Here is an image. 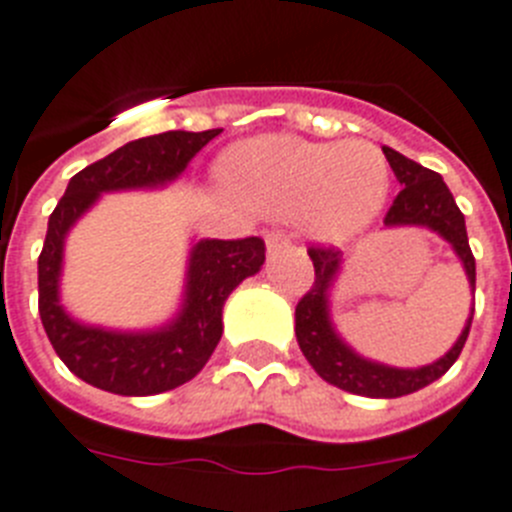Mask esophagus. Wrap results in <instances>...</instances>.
<instances>
[{
    "label": "esophagus",
    "instance_id": "esophagus-1",
    "mask_svg": "<svg viewBox=\"0 0 512 512\" xmlns=\"http://www.w3.org/2000/svg\"><path fill=\"white\" fill-rule=\"evenodd\" d=\"M282 248H290V235L282 233V230H274V233L266 235V251L279 253Z\"/></svg>",
    "mask_w": 512,
    "mask_h": 512
}]
</instances>
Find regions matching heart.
Here are the masks:
<instances>
[{"instance_id": "obj_1", "label": "heart", "mask_w": 512, "mask_h": 512, "mask_svg": "<svg viewBox=\"0 0 512 512\" xmlns=\"http://www.w3.org/2000/svg\"><path fill=\"white\" fill-rule=\"evenodd\" d=\"M222 189L266 217H300L321 243H347L386 204L388 165L373 144L308 142L269 134L240 142L217 163Z\"/></svg>"}]
</instances>
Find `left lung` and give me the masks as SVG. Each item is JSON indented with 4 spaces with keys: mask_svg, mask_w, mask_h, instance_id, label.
Instances as JSON below:
<instances>
[{
    "mask_svg": "<svg viewBox=\"0 0 512 512\" xmlns=\"http://www.w3.org/2000/svg\"><path fill=\"white\" fill-rule=\"evenodd\" d=\"M388 165H391L396 181L404 186L399 196L393 199L388 209L386 227H427L440 238L448 240L461 264H464L466 279L474 292L476 287V264L474 253L469 248V235H466V220L461 209L456 207V199L443 183L440 173L430 168H422L419 163L404 157L401 152L383 147ZM313 269H316V282L310 292L295 308V336L303 349L305 360L313 365L323 381L342 391L357 393V396H370V399H399L406 393H414L419 388L430 386L440 375L448 373L453 362L458 360L461 349L466 344V336L471 329V308L466 326L448 352L440 360L422 365V368H391L383 362L368 360L357 355L355 349L344 342L334 321H331V290L342 272V251L339 248H310L308 251Z\"/></svg>",
    "mask_w": 512,
    "mask_h": 512,
    "instance_id": "left-lung-1",
    "label": "left lung"
}]
</instances>
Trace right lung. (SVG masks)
Listing matches in <instances>:
<instances>
[{
	"instance_id": "1",
	"label": "right lung",
	"mask_w": 512,
	"mask_h": 512,
	"mask_svg": "<svg viewBox=\"0 0 512 512\" xmlns=\"http://www.w3.org/2000/svg\"><path fill=\"white\" fill-rule=\"evenodd\" d=\"M220 131H165L134 139L80 170L48 217V233L38 256V313L61 362L100 391L152 396L191 381L220 342L225 300L264 264L261 238L194 240L181 308L157 329L93 326L72 318L61 305L64 243L82 214L111 191L160 189L173 183Z\"/></svg>"
}]
</instances>
